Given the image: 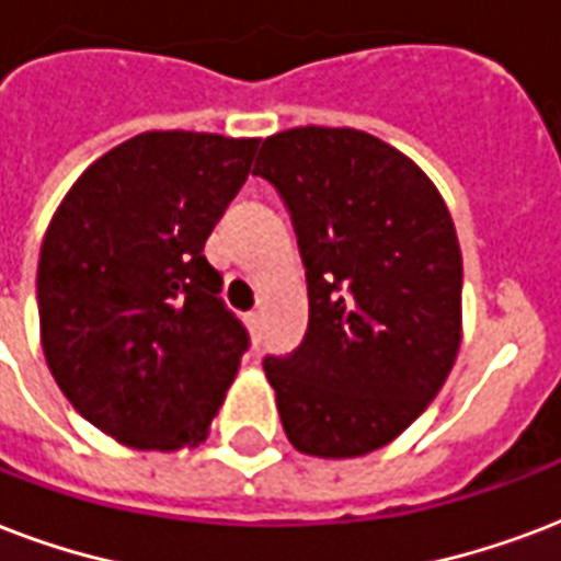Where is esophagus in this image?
<instances>
[{"instance_id": "obj_1", "label": "esophagus", "mask_w": 561, "mask_h": 561, "mask_svg": "<svg viewBox=\"0 0 561 561\" xmlns=\"http://www.w3.org/2000/svg\"><path fill=\"white\" fill-rule=\"evenodd\" d=\"M247 327H250L252 337H255V341H259V337H262V311H259V309H252L250 314H247Z\"/></svg>"}]
</instances>
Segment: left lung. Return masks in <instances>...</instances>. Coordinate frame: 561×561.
Listing matches in <instances>:
<instances>
[{"label": "left lung", "mask_w": 561, "mask_h": 561, "mask_svg": "<svg viewBox=\"0 0 561 561\" xmlns=\"http://www.w3.org/2000/svg\"><path fill=\"white\" fill-rule=\"evenodd\" d=\"M255 176L285 203L309 282V329L264 358L299 453L353 459L433 403L461 341V252L421 167L358 128L299 126L262 144Z\"/></svg>", "instance_id": "obj_1"}]
</instances>
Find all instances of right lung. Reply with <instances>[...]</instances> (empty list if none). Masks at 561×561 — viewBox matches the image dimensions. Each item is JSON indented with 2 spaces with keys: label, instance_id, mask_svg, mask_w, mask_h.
<instances>
[{
  "label": "right lung",
  "instance_id": "1",
  "mask_svg": "<svg viewBox=\"0 0 561 561\" xmlns=\"http://www.w3.org/2000/svg\"><path fill=\"white\" fill-rule=\"evenodd\" d=\"M255 149L205 131L138 135L81 173L46 229V365L72 409L128 447L203 442L250 347L203 250Z\"/></svg>",
  "mask_w": 561,
  "mask_h": 561
}]
</instances>
